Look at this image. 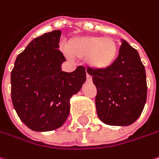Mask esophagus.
I'll list each match as a JSON object with an SVG mask.
<instances>
[{
  "mask_svg": "<svg viewBox=\"0 0 159 159\" xmlns=\"http://www.w3.org/2000/svg\"><path fill=\"white\" fill-rule=\"evenodd\" d=\"M86 79L87 81H89V82H91V81H92V76H91V75H89L87 72H86Z\"/></svg>",
  "mask_w": 159,
  "mask_h": 159,
  "instance_id": "obj_1",
  "label": "esophagus"
}]
</instances>
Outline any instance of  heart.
Here are the masks:
<instances>
[{
	"label": "heart",
	"instance_id": "b5f03b06",
	"mask_svg": "<svg viewBox=\"0 0 159 159\" xmlns=\"http://www.w3.org/2000/svg\"><path fill=\"white\" fill-rule=\"evenodd\" d=\"M66 50L73 58L86 59L89 66L101 70L114 63L118 53V46L116 40L111 37L83 36L72 39Z\"/></svg>",
	"mask_w": 159,
	"mask_h": 159
}]
</instances>
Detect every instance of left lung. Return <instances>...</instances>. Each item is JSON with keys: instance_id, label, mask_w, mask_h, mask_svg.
Wrapping results in <instances>:
<instances>
[{"instance_id": "1", "label": "left lung", "mask_w": 159, "mask_h": 159, "mask_svg": "<svg viewBox=\"0 0 159 159\" xmlns=\"http://www.w3.org/2000/svg\"><path fill=\"white\" fill-rule=\"evenodd\" d=\"M97 89L95 104L100 120L108 125H129L139 118L147 100L145 67L139 53L122 40L118 56L105 69L88 68Z\"/></svg>"}]
</instances>
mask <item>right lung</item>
Instances as JSON below:
<instances>
[{"label":"right lung","instance_id":"obj_1","mask_svg":"<svg viewBox=\"0 0 159 159\" xmlns=\"http://www.w3.org/2000/svg\"><path fill=\"white\" fill-rule=\"evenodd\" d=\"M60 30L34 38L18 54L11 71V100L20 120L36 132L59 128L66 120L69 100L86 80L80 66L71 73L61 70L66 61L59 50Z\"/></svg>","mask_w":159,"mask_h":159}]
</instances>
